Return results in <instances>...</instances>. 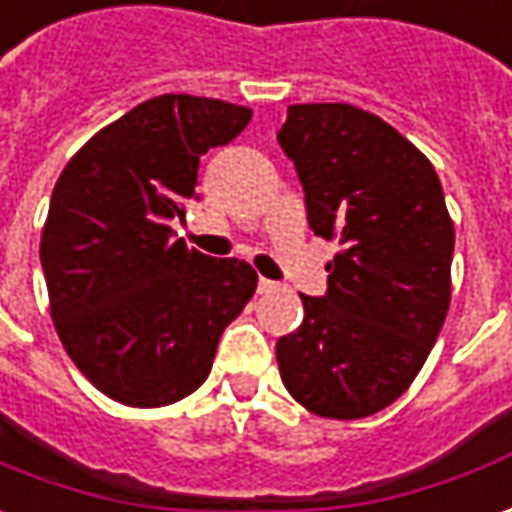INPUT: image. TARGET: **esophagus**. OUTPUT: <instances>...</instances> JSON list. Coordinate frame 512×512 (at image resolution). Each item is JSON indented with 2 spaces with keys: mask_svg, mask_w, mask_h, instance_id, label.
Returning a JSON list of instances; mask_svg holds the SVG:
<instances>
[{
  "mask_svg": "<svg viewBox=\"0 0 512 512\" xmlns=\"http://www.w3.org/2000/svg\"><path fill=\"white\" fill-rule=\"evenodd\" d=\"M276 290V281H270V278H259V292H273Z\"/></svg>",
  "mask_w": 512,
  "mask_h": 512,
  "instance_id": "1",
  "label": "esophagus"
}]
</instances>
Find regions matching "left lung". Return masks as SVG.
<instances>
[{
    "label": "left lung",
    "mask_w": 512,
    "mask_h": 512,
    "mask_svg": "<svg viewBox=\"0 0 512 512\" xmlns=\"http://www.w3.org/2000/svg\"><path fill=\"white\" fill-rule=\"evenodd\" d=\"M309 228L343 250L329 290L276 345L281 382L320 418H368L396 401L451 303L454 222L435 167L384 119L348 102L290 105L278 130Z\"/></svg>",
    "instance_id": "obj_1"
}]
</instances>
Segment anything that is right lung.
Segmentation results:
<instances>
[{
    "instance_id": "right-lung-1",
    "label": "right lung",
    "mask_w": 512,
    "mask_h": 512,
    "mask_svg": "<svg viewBox=\"0 0 512 512\" xmlns=\"http://www.w3.org/2000/svg\"><path fill=\"white\" fill-rule=\"evenodd\" d=\"M245 105L161 94L94 133L66 164L41 231L49 312L66 354L125 407H167L209 376L225 326L256 292L239 259L175 236L200 155L236 139Z\"/></svg>"
}]
</instances>
